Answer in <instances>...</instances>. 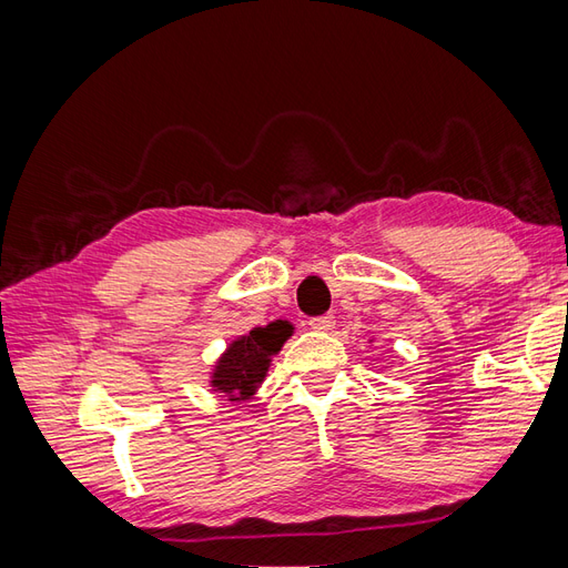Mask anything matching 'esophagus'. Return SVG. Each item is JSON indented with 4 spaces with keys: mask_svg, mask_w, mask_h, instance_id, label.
Masks as SVG:
<instances>
[{
    "mask_svg": "<svg viewBox=\"0 0 568 568\" xmlns=\"http://www.w3.org/2000/svg\"><path fill=\"white\" fill-rule=\"evenodd\" d=\"M334 324H336V320H334V315H322V317H315V320H311V329H315V332H332L334 329Z\"/></svg>",
    "mask_w": 568,
    "mask_h": 568,
    "instance_id": "1",
    "label": "esophagus"
}]
</instances>
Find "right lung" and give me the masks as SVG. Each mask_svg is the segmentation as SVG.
<instances>
[{"instance_id":"right-lung-1","label":"right lung","mask_w":568,"mask_h":568,"mask_svg":"<svg viewBox=\"0 0 568 568\" xmlns=\"http://www.w3.org/2000/svg\"><path fill=\"white\" fill-rule=\"evenodd\" d=\"M291 334H294V324L286 320H274L234 338L225 353L217 357L211 372V390L222 393L236 405L251 400L265 382L272 355L282 351Z\"/></svg>"}]
</instances>
